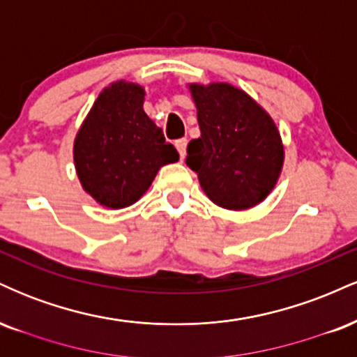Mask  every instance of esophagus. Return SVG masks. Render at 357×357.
<instances>
[{"instance_id": "obj_1", "label": "esophagus", "mask_w": 357, "mask_h": 357, "mask_svg": "<svg viewBox=\"0 0 357 357\" xmlns=\"http://www.w3.org/2000/svg\"><path fill=\"white\" fill-rule=\"evenodd\" d=\"M176 149H178L179 155H181V159H184V155H186V146H188V141L186 139H178V141L174 142Z\"/></svg>"}]
</instances>
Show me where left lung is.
I'll return each instance as SVG.
<instances>
[{"label": "left lung", "instance_id": "1", "mask_svg": "<svg viewBox=\"0 0 357 357\" xmlns=\"http://www.w3.org/2000/svg\"><path fill=\"white\" fill-rule=\"evenodd\" d=\"M202 136L186 149V165L216 206L243 211L272 192L285 149L272 116L245 90L227 82L186 85Z\"/></svg>", "mask_w": 357, "mask_h": 357}]
</instances>
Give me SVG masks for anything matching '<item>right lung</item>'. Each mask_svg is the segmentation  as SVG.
Segmentation results:
<instances>
[{
    "label": "right lung",
    "mask_w": 357,
    "mask_h": 357,
    "mask_svg": "<svg viewBox=\"0 0 357 357\" xmlns=\"http://www.w3.org/2000/svg\"><path fill=\"white\" fill-rule=\"evenodd\" d=\"M144 87L136 82H112L99 93L73 139V165L82 188L109 210L139 202L158 171L179 159L144 112Z\"/></svg>",
    "instance_id": "right-lung-1"
}]
</instances>
